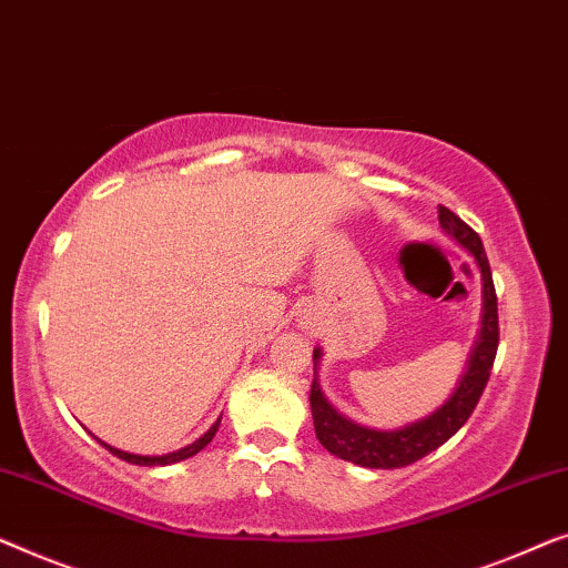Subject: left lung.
<instances>
[{"instance_id": "left-lung-1", "label": "left lung", "mask_w": 568, "mask_h": 568, "mask_svg": "<svg viewBox=\"0 0 568 568\" xmlns=\"http://www.w3.org/2000/svg\"><path fill=\"white\" fill-rule=\"evenodd\" d=\"M440 226L450 234L455 242L474 254V260L481 267L484 277V318H481V334L474 347V355L468 361V371L460 378V386L455 394L429 417L406 425L402 429H371L361 427L355 422L334 409L326 402L322 388H318L316 378L311 381V417H314V429L318 443H322L332 455L342 460L357 463L365 468H404L425 458L435 447L450 440L458 429L466 425L470 414H474L478 398H481L486 383H489L494 357H497L499 347V308H497V291H494L491 267L486 260L481 236L460 221L450 207L440 205ZM322 349H314V361L318 363Z\"/></svg>"}]
</instances>
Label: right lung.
Instances as JSON below:
<instances>
[{
	"label": "right lung",
	"mask_w": 568,
	"mask_h": 568,
	"mask_svg": "<svg viewBox=\"0 0 568 568\" xmlns=\"http://www.w3.org/2000/svg\"><path fill=\"white\" fill-rule=\"evenodd\" d=\"M219 425H221V419L215 422L211 429H207V433L201 437V440H195L193 445L182 447V450H178V453H166V455H133V453L118 450V447H110L108 443H102V445H105L113 455H118V458H121V460L133 463V466H170V463H180V460H185V458H193L195 453H201L203 447L213 440L215 433H219Z\"/></svg>",
	"instance_id": "add662e5"
}]
</instances>
